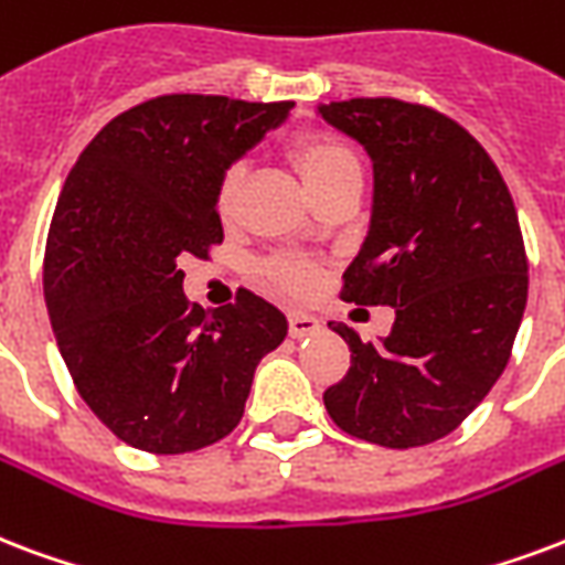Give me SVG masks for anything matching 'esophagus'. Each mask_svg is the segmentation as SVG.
I'll list each match as a JSON object with an SVG mask.
<instances>
[{
  "label": "esophagus",
  "mask_w": 565,
  "mask_h": 565,
  "mask_svg": "<svg viewBox=\"0 0 565 565\" xmlns=\"http://www.w3.org/2000/svg\"><path fill=\"white\" fill-rule=\"evenodd\" d=\"M287 322H290V338H296V340L311 338V334H317V331H320V320H317V317H311V313H290V317H287Z\"/></svg>",
  "instance_id": "obj_1"
}]
</instances>
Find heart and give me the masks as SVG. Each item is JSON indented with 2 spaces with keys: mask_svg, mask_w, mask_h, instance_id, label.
Here are the masks:
<instances>
[{
  "mask_svg": "<svg viewBox=\"0 0 565 565\" xmlns=\"http://www.w3.org/2000/svg\"><path fill=\"white\" fill-rule=\"evenodd\" d=\"M292 168L299 171L301 183L308 186L313 201L326 195L331 186H338L343 180L361 178V162L352 153L350 145H343L334 136L326 132H301L290 141L287 150ZM239 186H243V168L231 166L218 178L215 186V210L222 218H231L236 210V198H239ZM264 278L273 287L284 292H305L311 290L317 281V266L311 260L301 257H273L264 264Z\"/></svg>",
  "mask_w": 565,
  "mask_h": 565,
  "instance_id": "obj_1",
  "label": "heart"
}]
</instances>
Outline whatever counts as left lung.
<instances>
[{"mask_svg":"<svg viewBox=\"0 0 565 565\" xmlns=\"http://www.w3.org/2000/svg\"><path fill=\"white\" fill-rule=\"evenodd\" d=\"M317 111L373 159L370 231L340 296L397 311L379 343L329 322L352 361L322 403L370 445H429L483 403L510 361L527 305L519 213L483 145L441 111L394 97Z\"/></svg>","mask_w":565,"mask_h":565,"instance_id":"left-lung-1","label":"left lung"}]
</instances>
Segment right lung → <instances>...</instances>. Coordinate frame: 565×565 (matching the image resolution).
<instances>
[{"instance_id":"obj_1","label":"right lung","mask_w":565,"mask_h":565,"mask_svg":"<svg viewBox=\"0 0 565 565\" xmlns=\"http://www.w3.org/2000/svg\"><path fill=\"white\" fill-rule=\"evenodd\" d=\"M292 103L166 94L120 111L64 180L43 299L79 397L148 454H192L234 433L254 370L287 317L252 290L206 313L180 257L225 239L215 186Z\"/></svg>"}]
</instances>
